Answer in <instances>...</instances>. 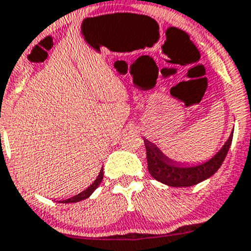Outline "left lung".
Here are the masks:
<instances>
[{"label":"left lung","mask_w":251,"mask_h":251,"mask_svg":"<svg viewBox=\"0 0 251 251\" xmlns=\"http://www.w3.org/2000/svg\"><path fill=\"white\" fill-rule=\"evenodd\" d=\"M233 132L234 130L231 131L230 136L223 147L210 160L194 166H186L184 163L171 160L166 154H163V152L156 145L145 139L144 142L146 146L150 175L156 181L170 187H191L205 181L219 170L223 161L226 160L233 140Z\"/></svg>","instance_id":"obj_1"}]
</instances>
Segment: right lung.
Segmentation results:
<instances>
[{
    "label": "right lung",
    "mask_w": 251,
    "mask_h": 251,
    "mask_svg": "<svg viewBox=\"0 0 251 251\" xmlns=\"http://www.w3.org/2000/svg\"><path fill=\"white\" fill-rule=\"evenodd\" d=\"M102 178H104V172H102V168H101V171H100V173H99V176L97 177V179H95V181H94L93 183L88 187V188L84 189V191L80 192L79 194H75V196L70 197V198H68V200L58 201V203H76V202H80V201L86 200V198H89V197L93 194V192L95 191L98 187H99V184L101 183Z\"/></svg>",
    "instance_id": "1"
}]
</instances>
